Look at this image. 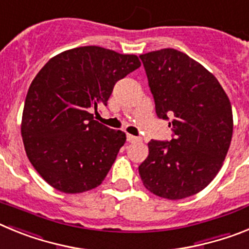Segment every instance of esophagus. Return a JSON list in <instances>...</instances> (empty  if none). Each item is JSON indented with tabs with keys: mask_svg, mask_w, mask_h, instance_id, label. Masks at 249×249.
Returning <instances> with one entry per match:
<instances>
[{
	"mask_svg": "<svg viewBox=\"0 0 249 249\" xmlns=\"http://www.w3.org/2000/svg\"><path fill=\"white\" fill-rule=\"evenodd\" d=\"M127 141H128V142H138V141H141V138L136 137V136L127 135Z\"/></svg>",
	"mask_w": 249,
	"mask_h": 249,
	"instance_id": "obj_1",
	"label": "esophagus"
}]
</instances>
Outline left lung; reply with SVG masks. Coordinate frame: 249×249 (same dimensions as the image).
<instances>
[{
  "mask_svg": "<svg viewBox=\"0 0 249 249\" xmlns=\"http://www.w3.org/2000/svg\"><path fill=\"white\" fill-rule=\"evenodd\" d=\"M160 118L172 122L171 142L148 143L138 167L149 192L182 199L204 190L219 172L233 132L232 106L218 80L175 48L141 54Z\"/></svg>",
  "mask_w": 249,
  "mask_h": 249,
  "instance_id": "1",
  "label": "left lung"
}]
</instances>
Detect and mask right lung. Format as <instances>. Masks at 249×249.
Wrapping results in <instances>:
<instances>
[{
	"label": "right lung",
	"instance_id": "obj_1",
	"mask_svg": "<svg viewBox=\"0 0 249 249\" xmlns=\"http://www.w3.org/2000/svg\"><path fill=\"white\" fill-rule=\"evenodd\" d=\"M141 66L136 54L98 46L61 52L37 73L26 96L21 135L26 155L50 186L68 195L102 183L126 133L93 120L118 80Z\"/></svg>",
	"mask_w": 249,
	"mask_h": 249
}]
</instances>
